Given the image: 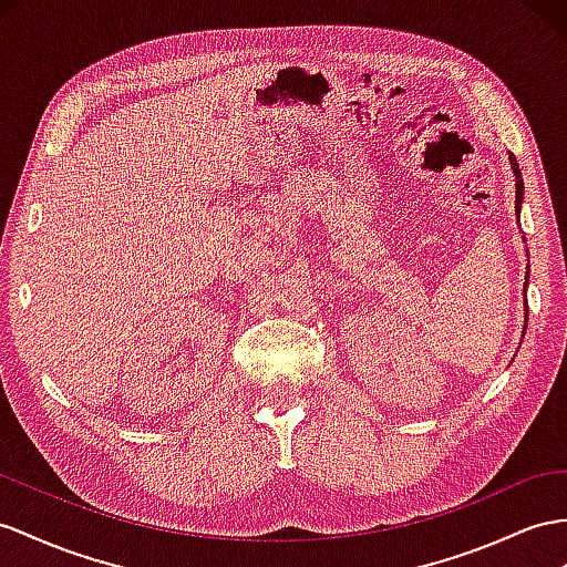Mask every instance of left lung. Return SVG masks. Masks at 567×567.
Segmentation results:
<instances>
[{
	"label": "left lung",
	"instance_id": "1",
	"mask_svg": "<svg viewBox=\"0 0 567 567\" xmlns=\"http://www.w3.org/2000/svg\"><path fill=\"white\" fill-rule=\"evenodd\" d=\"M507 159H511V169L515 174V215L519 217V210H522V200H525V182H522V172H519V165L513 153H507ZM527 285V282H525ZM527 289V287H525ZM527 309V307H525ZM525 323H527V316H525Z\"/></svg>",
	"mask_w": 567,
	"mask_h": 567
}]
</instances>
